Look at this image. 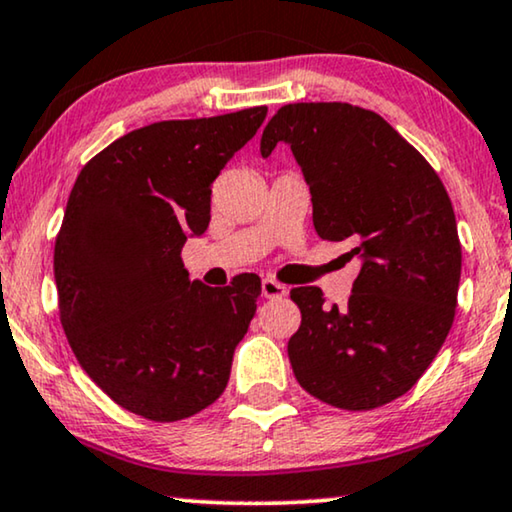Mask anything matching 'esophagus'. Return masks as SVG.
<instances>
[{"label": "esophagus", "instance_id": "obj_1", "mask_svg": "<svg viewBox=\"0 0 512 512\" xmlns=\"http://www.w3.org/2000/svg\"><path fill=\"white\" fill-rule=\"evenodd\" d=\"M286 293H289V289H286L282 282H277V279H272V277L263 279V296L265 298H282V296H286Z\"/></svg>", "mask_w": 512, "mask_h": 512}]
</instances>
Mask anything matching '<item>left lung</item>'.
<instances>
[{
    "instance_id": "1",
    "label": "left lung",
    "mask_w": 512,
    "mask_h": 512,
    "mask_svg": "<svg viewBox=\"0 0 512 512\" xmlns=\"http://www.w3.org/2000/svg\"><path fill=\"white\" fill-rule=\"evenodd\" d=\"M291 144L321 240H352L363 265L345 307L317 286L291 289L300 328L293 375L340 410H373L415 387L450 333L461 277L452 200L436 170L375 111L347 102L286 104L261 153Z\"/></svg>"
}]
</instances>
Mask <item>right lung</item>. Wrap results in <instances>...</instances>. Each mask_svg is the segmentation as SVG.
I'll return each mask as SVG.
<instances>
[{
  "mask_svg": "<svg viewBox=\"0 0 512 512\" xmlns=\"http://www.w3.org/2000/svg\"><path fill=\"white\" fill-rule=\"evenodd\" d=\"M268 107L132 130L83 165L55 237L60 324L111 401L149 422L198 415L226 389L261 277L191 282L188 235L209 226L212 184Z\"/></svg>",
  "mask_w": 512,
  "mask_h": 512,
  "instance_id": "obj_1",
  "label": "right lung"
}]
</instances>
